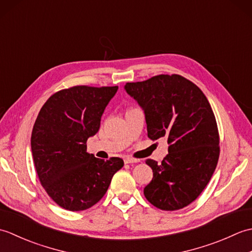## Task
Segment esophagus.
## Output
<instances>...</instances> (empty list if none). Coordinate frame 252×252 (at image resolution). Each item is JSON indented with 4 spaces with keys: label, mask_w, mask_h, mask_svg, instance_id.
Instances as JSON below:
<instances>
[{
    "label": "esophagus",
    "mask_w": 252,
    "mask_h": 252,
    "mask_svg": "<svg viewBox=\"0 0 252 252\" xmlns=\"http://www.w3.org/2000/svg\"><path fill=\"white\" fill-rule=\"evenodd\" d=\"M137 162H140V159H134L130 157L125 158V163H137Z\"/></svg>",
    "instance_id": "esophagus-1"
}]
</instances>
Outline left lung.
Listing matches in <instances>:
<instances>
[{
    "label": "left lung",
    "mask_w": 252,
    "mask_h": 252,
    "mask_svg": "<svg viewBox=\"0 0 252 252\" xmlns=\"http://www.w3.org/2000/svg\"><path fill=\"white\" fill-rule=\"evenodd\" d=\"M125 90L145 114L148 137H163L169 144L161 163L146 160L153 180L144 195L161 210L189 206L209 183L220 154L216 117L207 97L179 74L126 83Z\"/></svg>",
    "instance_id": "1"
}]
</instances>
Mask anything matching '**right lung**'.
Wrapping results in <instances>:
<instances>
[{"mask_svg": "<svg viewBox=\"0 0 252 252\" xmlns=\"http://www.w3.org/2000/svg\"><path fill=\"white\" fill-rule=\"evenodd\" d=\"M118 87L79 85L52 95L31 134V153L42 186L58 206L81 211L98 202L123 160L98 159L87 141L98 132L106 106Z\"/></svg>", "mask_w": 252, "mask_h": 252, "instance_id": "obj_1", "label": "right lung"}]
</instances>
